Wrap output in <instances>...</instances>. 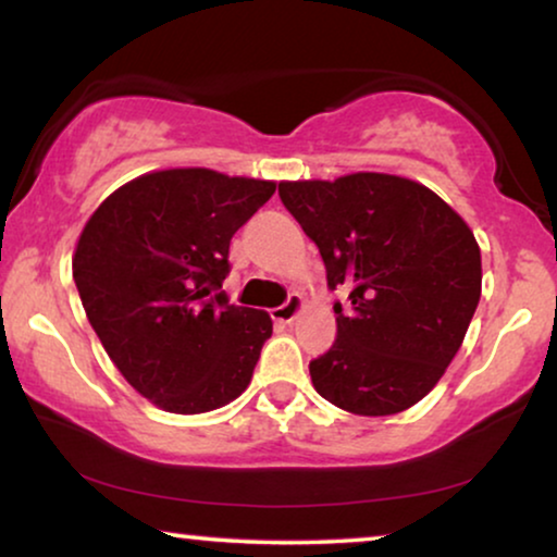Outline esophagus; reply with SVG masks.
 <instances>
[{"label":"esophagus","instance_id":"esophagus-1","mask_svg":"<svg viewBox=\"0 0 557 557\" xmlns=\"http://www.w3.org/2000/svg\"><path fill=\"white\" fill-rule=\"evenodd\" d=\"M301 307H304L301 296L299 294H288V299L281 304V307L271 309V319H273V322H278V324H288V322H294L296 314L301 311Z\"/></svg>","mask_w":557,"mask_h":557}]
</instances>
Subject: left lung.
<instances>
[{
	"label": "left lung",
	"mask_w": 557,
	"mask_h": 557,
	"mask_svg": "<svg viewBox=\"0 0 557 557\" xmlns=\"http://www.w3.org/2000/svg\"><path fill=\"white\" fill-rule=\"evenodd\" d=\"M278 197L317 243L337 339L309 362L332 406L393 416L425 398L459 352L482 296L469 225L429 187L395 174L281 182Z\"/></svg>",
	"instance_id": "obj_1"
}]
</instances>
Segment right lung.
Wrapping results in <instances>:
<instances>
[{"mask_svg":"<svg viewBox=\"0 0 557 557\" xmlns=\"http://www.w3.org/2000/svg\"><path fill=\"white\" fill-rule=\"evenodd\" d=\"M276 193L265 180L164 170L106 197L83 227L73 278L126 383L170 413H208L253 377L273 324L233 307L231 238Z\"/></svg>","mask_w":557,"mask_h":557,"instance_id":"right-lung-1","label":"right lung"}]
</instances>
